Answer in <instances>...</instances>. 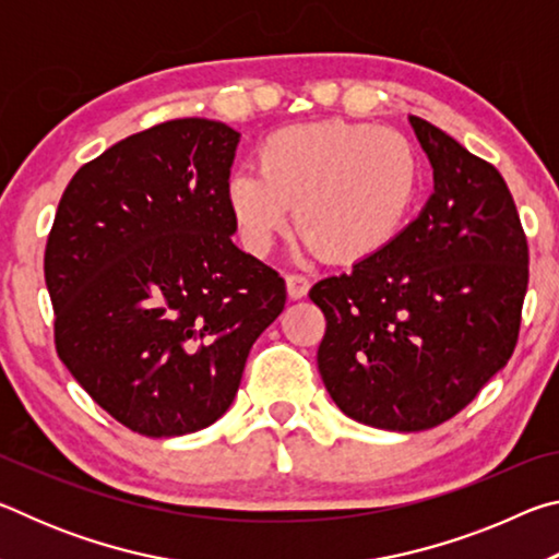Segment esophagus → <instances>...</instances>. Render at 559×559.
Listing matches in <instances>:
<instances>
[{
    "label": "esophagus",
    "mask_w": 559,
    "mask_h": 559,
    "mask_svg": "<svg viewBox=\"0 0 559 559\" xmlns=\"http://www.w3.org/2000/svg\"><path fill=\"white\" fill-rule=\"evenodd\" d=\"M286 288H288V298L300 300V298L308 296L310 281L306 276H300V273H288V276H286Z\"/></svg>",
    "instance_id": "1"
}]
</instances>
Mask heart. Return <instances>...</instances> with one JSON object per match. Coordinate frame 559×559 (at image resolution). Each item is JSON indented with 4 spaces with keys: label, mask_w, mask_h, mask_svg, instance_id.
<instances>
[{
    "label": "heart",
    "mask_w": 559,
    "mask_h": 559,
    "mask_svg": "<svg viewBox=\"0 0 559 559\" xmlns=\"http://www.w3.org/2000/svg\"><path fill=\"white\" fill-rule=\"evenodd\" d=\"M259 173L236 169L226 204L246 246L263 253L288 229L328 261L355 263L390 243L421 185L414 145L394 130L347 120L273 130L257 150Z\"/></svg>",
    "instance_id": "b5f03b06"
}]
</instances>
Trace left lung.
<instances>
[{
    "mask_svg": "<svg viewBox=\"0 0 559 559\" xmlns=\"http://www.w3.org/2000/svg\"><path fill=\"white\" fill-rule=\"evenodd\" d=\"M433 194L412 224L310 300L328 320L318 370L349 419L424 431L456 416L513 355L527 239L498 169L412 116Z\"/></svg>",
    "mask_w": 559,
    "mask_h": 559,
    "instance_id": "8db88e82",
    "label": "left lung"
}]
</instances>
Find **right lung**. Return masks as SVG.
<instances>
[{
    "instance_id": "add662e5",
    "label": "right lung",
    "mask_w": 559,
    "mask_h": 559,
    "mask_svg": "<svg viewBox=\"0 0 559 559\" xmlns=\"http://www.w3.org/2000/svg\"><path fill=\"white\" fill-rule=\"evenodd\" d=\"M239 132L179 118L83 165L46 241L56 353L93 402L143 437L210 427L286 283L231 241Z\"/></svg>"
}]
</instances>
